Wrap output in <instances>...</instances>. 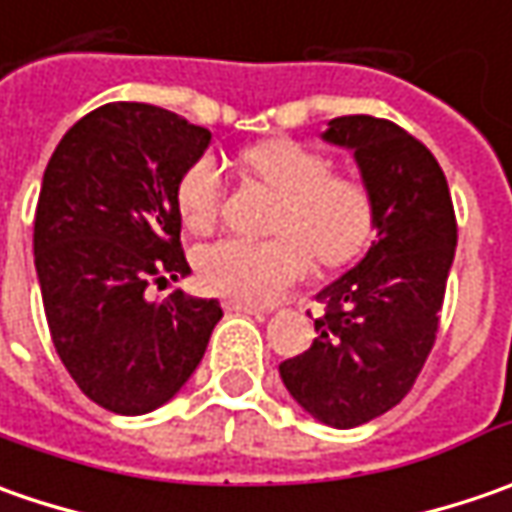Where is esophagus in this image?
I'll return each instance as SVG.
<instances>
[{"label":"esophagus","mask_w":512,"mask_h":512,"mask_svg":"<svg viewBox=\"0 0 512 512\" xmlns=\"http://www.w3.org/2000/svg\"><path fill=\"white\" fill-rule=\"evenodd\" d=\"M227 310H236V313H250V316H267L270 310L262 305H253V302H245V299H230L227 302Z\"/></svg>","instance_id":"1"}]
</instances>
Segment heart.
<instances>
[{
	"instance_id": "heart-1",
	"label": "heart",
	"mask_w": 512,
	"mask_h": 512,
	"mask_svg": "<svg viewBox=\"0 0 512 512\" xmlns=\"http://www.w3.org/2000/svg\"><path fill=\"white\" fill-rule=\"evenodd\" d=\"M253 170L282 202L267 242L222 239L199 253V273L219 293L247 302H276L310 270V250L322 265H344L373 236V199L367 187L333 176L330 159L293 139L262 142L245 153ZM222 168L213 156L196 159L176 187V205L187 227L205 233L222 210Z\"/></svg>"
}]
</instances>
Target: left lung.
<instances>
[{"mask_svg": "<svg viewBox=\"0 0 512 512\" xmlns=\"http://www.w3.org/2000/svg\"><path fill=\"white\" fill-rule=\"evenodd\" d=\"M353 153L373 199L376 242L319 290L327 313L302 356L279 364L296 404L327 427H359L402 402L439 330L456 216L436 156L399 125L339 116L322 133Z\"/></svg>", "mask_w": 512, "mask_h": 512, "instance_id": "1", "label": "left lung"}]
</instances>
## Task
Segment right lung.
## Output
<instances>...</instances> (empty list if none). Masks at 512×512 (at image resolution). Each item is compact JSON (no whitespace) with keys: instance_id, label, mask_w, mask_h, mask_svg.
Returning <instances> with one entry per match:
<instances>
[{"instance_id":"1","label":"right lung","mask_w":512,"mask_h":512,"mask_svg":"<svg viewBox=\"0 0 512 512\" xmlns=\"http://www.w3.org/2000/svg\"><path fill=\"white\" fill-rule=\"evenodd\" d=\"M210 130L145 102H113L79 119L50 156L33 259L50 339L79 390L110 413L170 402L205 356L219 299L150 282L187 276L176 187L205 156Z\"/></svg>"}]
</instances>
